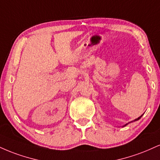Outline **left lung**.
I'll list each match as a JSON object with an SVG mask.
<instances>
[{"label":"left lung","mask_w":160,"mask_h":160,"mask_svg":"<svg viewBox=\"0 0 160 160\" xmlns=\"http://www.w3.org/2000/svg\"><path fill=\"white\" fill-rule=\"evenodd\" d=\"M142 115H141V116H139V117H138V118H136V119H135V120L132 121V122H129V123H128V124H125V125H124V126H126V125H128V124H130V123H131V122H136V121H138V120H139V119L142 118Z\"/></svg>","instance_id":"1"}]
</instances>
